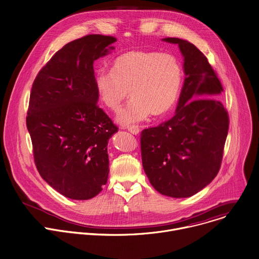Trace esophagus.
I'll return each mask as SVG.
<instances>
[{
	"mask_svg": "<svg viewBox=\"0 0 259 259\" xmlns=\"http://www.w3.org/2000/svg\"><path fill=\"white\" fill-rule=\"evenodd\" d=\"M128 131L130 133H132L133 135H138L139 134V128L137 126H131V127H128Z\"/></svg>",
	"mask_w": 259,
	"mask_h": 259,
	"instance_id": "1",
	"label": "esophagus"
}]
</instances>
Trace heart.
Masks as SVG:
<instances>
[{"label":"heart","mask_w":259,"mask_h":259,"mask_svg":"<svg viewBox=\"0 0 259 259\" xmlns=\"http://www.w3.org/2000/svg\"><path fill=\"white\" fill-rule=\"evenodd\" d=\"M183 81V69L176 56L169 53L135 50L117 57L111 71H100L96 89L102 103L116 112L129 96L132 98L120 111L117 121L132 126L149 114L160 116L174 107Z\"/></svg>","instance_id":"obj_1"}]
</instances>
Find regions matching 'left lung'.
<instances>
[{
  "mask_svg": "<svg viewBox=\"0 0 259 259\" xmlns=\"http://www.w3.org/2000/svg\"><path fill=\"white\" fill-rule=\"evenodd\" d=\"M162 41L178 45L185 78L174 117L141 132L142 165L157 192L186 198L218 175L229 117L219 101L222 84L206 57L188 40Z\"/></svg>",
  "mask_w": 259,
  "mask_h": 259,
  "instance_id": "left-lung-1",
  "label": "left lung"
}]
</instances>
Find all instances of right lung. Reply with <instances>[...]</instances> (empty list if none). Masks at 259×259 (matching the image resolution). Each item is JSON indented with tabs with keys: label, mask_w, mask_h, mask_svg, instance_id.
Returning a JSON list of instances; mask_svg holds the SVG:
<instances>
[{
	"label": "right lung",
	"mask_w": 259,
	"mask_h": 259,
	"mask_svg": "<svg viewBox=\"0 0 259 259\" xmlns=\"http://www.w3.org/2000/svg\"><path fill=\"white\" fill-rule=\"evenodd\" d=\"M117 39L91 34L59 50L32 84L27 130L41 178L75 200L97 196L109 177V139L118 132L98 106L94 62Z\"/></svg>",
	"instance_id": "1"
}]
</instances>
